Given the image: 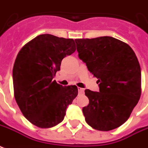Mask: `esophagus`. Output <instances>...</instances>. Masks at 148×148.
<instances>
[{
  "label": "esophagus",
  "instance_id": "1",
  "mask_svg": "<svg viewBox=\"0 0 148 148\" xmlns=\"http://www.w3.org/2000/svg\"><path fill=\"white\" fill-rule=\"evenodd\" d=\"M84 92V90L83 88H78V92L79 94H83Z\"/></svg>",
  "mask_w": 148,
  "mask_h": 148
}]
</instances>
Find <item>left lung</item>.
Here are the masks:
<instances>
[{"mask_svg":"<svg viewBox=\"0 0 148 148\" xmlns=\"http://www.w3.org/2000/svg\"><path fill=\"white\" fill-rule=\"evenodd\" d=\"M78 57L98 79L99 92L86 89L85 121L98 130L109 131L129 119L141 94V71L129 45L110 36L75 39Z\"/></svg>","mask_w":148,"mask_h":148,"instance_id":"1","label":"left lung"}]
</instances>
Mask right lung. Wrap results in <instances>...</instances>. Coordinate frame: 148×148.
<instances>
[{"instance_id": "add662e5", "label": "right lung", "mask_w": 148, "mask_h": 148, "mask_svg": "<svg viewBox=\"0 0 148 148\" xmlns=\"http://www.w3.org/2000/svg\"><path fill=\"white\" fill-rule=\"evenodd\" d=\"M76 50L73 39L39 35L22 47L13 67L14 98L22 114L40 128L61 123L78 94L76 85L64 87L53 78L62 60Z\"/></svg>"}]
</instances>
